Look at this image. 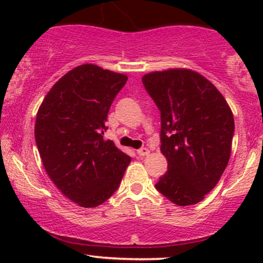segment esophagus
Wrapping results in <instances>:
<instances>
[{
    "mask_svg": "<svg viewBox=\"0 0 263 263\" xmlns=\"http://www.w3.org/2000/svg\"><path fill=\"white\" fill-rule=\"evenodd\" d=\"M138 154L140 157H145V156H148L149 154V149L146 148V147H142V148L138 149Z\"/></svg>",
    "mask_w": 263,
    "mask_h": 263,
    "instance_id": "1",
    "label": "esophagus"
}]
</instances>
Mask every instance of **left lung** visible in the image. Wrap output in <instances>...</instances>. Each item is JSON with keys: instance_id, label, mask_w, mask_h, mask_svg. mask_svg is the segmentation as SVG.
I'll return each instance as SVG.
<instances>
[{"instance_id": "8db88e82", "label": "left lung", "mask_w": 263, "mask_h": 263, "mask_svg": "<svg viewBox=\"0 0 263 263\" xmlns=\"http://www.w3.org/2000/svg\"><path fill=\"white\" fill-rule=\"evenodd\" d=\"M142 84L160 110V151L167 172L156 188L177 206L202 201L231 156L235 121L228 102L203 75L186 68L152 71Z\"/></svg>"}]
</instances>
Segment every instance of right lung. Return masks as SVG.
I'll use <instances>...</instances> for the list:
<instances>
[{"label": "right lung", "instance_id": "right-lung-1", "mask_svg": "<svg viewBox=\"0 0 263 263\" xmlns=\"http://www.w3.org/2000/svg\"><path fill=\"white\" fill-rule=\"evenodd\" d=\"M128 77L93 63L64 74L43 99L34 138L50 179L80 207L116 192L132 158L103 138L107 112Z\"/></svg>", "mask_w": 263, "mask_h": 263}]
</instances>
